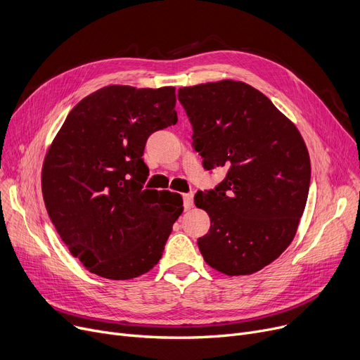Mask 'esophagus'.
I'll list each match as a JSON object with an SVG mask.
<instances>
[{
    "label": "esophagus",
    "instance_id": "1",
    "mask_svg": "<svg viewBox=\"0 0 360 360\" xmlns=\"http://www.w3.org/2000/svg\"><path fill=\"white\" fill-rule=\"evenodd\" d=\"M182 198H184V209H185V210L193 209V205H194V194H193V193L184 194Z\"/></svg>",
    "mask_w": 360,
    "mask_h": 360
}]
</instances>
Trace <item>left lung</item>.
I'll list each match as a JSON object with an SVG mask.
<instances>
[{"instance_id":"left-lung-1","label":"left lung","mask_w":360,"mask_h":360,"mask_svg":"<svg viewBox=\"0 0 360 360\" xmlns=\"http://www.w3.org/2000/svg\"><path fill=\"white\" fill-rule=\"evenodd\" d=\"M178 99L204 169L228 170L214 190L194 197L212 221L197 240L200 252L226 276L252 274L278 258L296 235L311 182L305 141L295 124L247 83L181 87Z\"/></svg>"}]
</instances>
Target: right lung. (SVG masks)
<instances>
[{
  "instance_id": "obj_1",
  "label": "right lung",
  "mask_w": 360,
  "mask_h": 360,
  "mask_svg": "<svg viewBox=\"0 0 360 360\" xmlns=\"http://www.w3.org/2000/svg\"><path fill=\"white\" fill-rule=\"evenodd\" d=\"M175 87L106 86L68 113L42 167L56 232L93 274L128 280L153 269L181 216L176 193L144 190L147 139L175 125Z\"/></svg>"
}]
</instances>
